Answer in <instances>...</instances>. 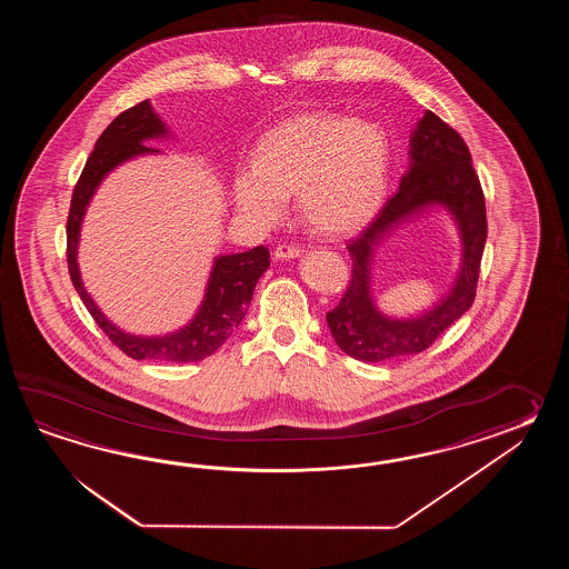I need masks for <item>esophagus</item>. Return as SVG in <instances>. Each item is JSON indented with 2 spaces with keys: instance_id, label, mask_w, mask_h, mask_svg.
<instances>
[{
  "instance_id": "34e87169",
  "label": "esophagus",
  "mask_w": 569,
  "mask_h": 569,
  "mask_svg": "<svg viewBox=\"0 0 569 569\" xmlns=\"http://www.w3.org/2000/svg\"><path fill=\"white\" fill-rule=\"evenodd\" d=\"M302 254L299 246H289V243H280L279 248L274 250V258L277 260H292V258H299Z\"/></svg>"
}]
</instances>
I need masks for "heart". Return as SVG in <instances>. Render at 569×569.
<instances>
[{"label":"heart","instance_id":"obj_1","mask_svg":"<svg viewBox=\"0 0 569 569\" xmlns=\"http://www.w3.org/2000/svg\"><path fill=\"white\" fill-rule=\"evenodd\" d=\"M390 142L378 123L329 111L280 121L256 146L254 167L231 179L238 213L254 226L277 223L297 194L302 221L321 236L366 228L385 203Z\"/></svg>","mask_w":569,"mask_h":569}]
</instances>
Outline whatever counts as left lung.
I'll use <instances>...</instances> for the list:
<instances>
[{
    "label": "left lung",
    "mask_w": 569,
    "mask_h": 569,
    "mask_svg": "<svg viewBox=\"0 0 569 569\" xmlns=\"http://www.w3.org/2000/svg\"><path fill=\"white\" fill-rule=\"evenodd\" d=\"M411 164L366 230L348 243L351 280L341 301L327 313V326L341 351L360 362H385L427 350L453 321L472 307L486 243V203L460 133L425 111L411 133ZM441 206L455 218L462 240L459 277L445 299L415 318L382 315L371 295L375 248L402 222Z\"/></svg>",
    "instance_id": "left-lung-1"
}]
</instances>
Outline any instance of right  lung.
<instances>
[{"instance_id":"obj_1","label":"right lung","mask_w":569,"mask_h":569,"mask_svg":"<svg viewBox=\"0 0 569 569\" xmlns=\"http://www.w3.org/2000/svg\"><path fill=\"white\" fill-rule=\"evenodd\" d=\"M170 136L169 128L160 120L157 111L146 99L133 108L121 111L97 138L91 157L87 158L86 169L74 184L69 219H67V262L74 290L87 311L96 319L97 326L126 356L133 360H158V362H199L211 356L219 346L240 327L246 311L252 301L256 282L270 267V252L264 246H256L248 252L218 256L213 260L211 274L207 280L206 295L197 313L187 326L167 336H132L113 326L106 315L99 311L96 301L87 292L77 264V248L81 236V223L86 218L87 206L91 203L97 187L111 170L128 162L130 158L158 154L154 148L142 144L146 140H157Z\"/></svg>"}]
</instances>
